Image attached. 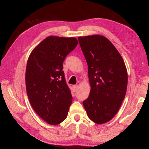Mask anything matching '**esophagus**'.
Wrapping results in <instances>:
<instances>
[{"label":"esophagus","instance_id":"1","mask_svg":"<svg viewBox=\"0 0 149 149\" xmlns=\"http://www.w3.org/2000/svg\"><path fill=\"white\" fill-rule=\"evenodd\" d=\"M73 88H74L75 91H77V88H78L77 85H74V86H73Z\"/></svg>","mask_w":149,"mask_h":149}]
</instances>
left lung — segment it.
<instances>
[{
  "instance_id": "obj_1",
  "label": "left lung",
  "mask_w": 149,
  "mask_h": 149,
  "mask_svg": "<svg viewBox=\"0 0 149 149\" xmlns=\"http://www.w3.org/2000/svg\"><path fill=\"white\" fill-rule=\"evenodd\" d=\"M86 60L91 90L83 102L89 118L98 124L111 120L125 96L127 72L118 50L100 35L78 38Z\"/></svg>"
}]
</instances>
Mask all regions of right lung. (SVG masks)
<instances>
[{
  "mask_svg": "<svg viewBox=\"0 0 149 149\" xmlns=\"http://www.w3.org/2000/svg\"><path fill=\"white\" fill-rule=\"evenodd\" d=\"M77 44L75 38L49 36L34 49L28 59L27 96L33 109L49 124H59L67 117L72 96L66 83L63 63Z\"/></svg>",
  "mask_w": 149,
  "mask_h": 149,
  "instance_id": "obj_1",
  "label": "right lung"
}]
</instances>
